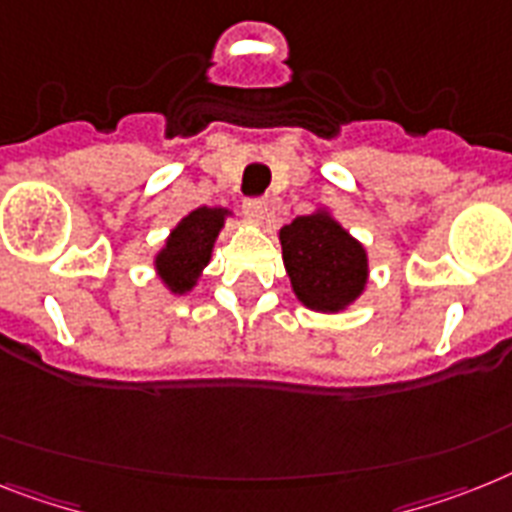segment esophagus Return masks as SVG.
Returning <instances> with one entry per match:
<instances>
[{"instance_id": "1", "label": "esophagus", "mask_w": 512, "mask_h": 512, "mask_svg": "<svg viewBox=\"0 0 512 512\" xmlns=\"http://www.w3.org/2000/svg\"><path fill=\"white\" fill-rule=\"evenodd\" d=\"M243 211H246L248 222H253V225H261L266 219V211H269V206H266V198H246L243 201Z\"/></svg>"}]
</instances>
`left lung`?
I'll use <instances>...</instances> for the list:
<instances>
[{
    "instance_id": "obj_1",
    "label": "left lung",
    "mask_w": 512,
    "mask_h": 512,
    "mask_svg": "<svg viewBox=\"0 0 512 512\" xmlns=\"http://www.w3.org/2000/svg\"><path fill=\"white\" fill-rule=\"evenodd\" d=\"M280 243L293 293L306 308L337 314L363 293L366 248L327 209L295 217L280 230Z\"/></svg>"
}]
</instances>
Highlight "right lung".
Here are the masks:
<instances>
[{"mask_svg": "<svg viewBox=\"0 0 512 512\" xmlns=\"http://www.w3.org/2000/svg\"><path fill=\"white\" fill-rule=\"evenodd\" d=\"M227 217H230L227 209L198 206L196 211H190L188 217L177 222L164 248L154 259L156 274L170 287V293L185 295L196 287L204 266L211 261L214 240H217L219 230L225 227Z\"/></svg>", "mask_w": 512, "mask_h": 512, "instance_id": "obj_1", "label": "right lung"}]
</instances>
